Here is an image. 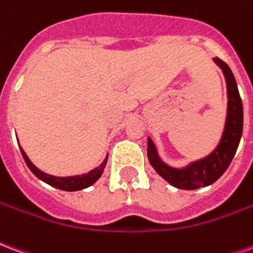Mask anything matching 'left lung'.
<instances>
[{"label": "left lung", "instance_id": "8db88e82", "mask_svg": "<svg viewBox=\"0 0 253 253\" xmlns=\"http://www.w3.org/2000/svg\"><path fill=\"white\" fill-rule=\"evenodd\" d=\"M212 61L222 70L226 81L228 107L222 135L211 153L191 161L184 167L176 168L168 165L160 157L157 146L154 145L152 138L148 137V159L150 165L170 186L180 190H196L199 187H207L217 181L232 163L243 135V101L233 73L219 58H212Z\"/></svg>", "mask_w": 253, "mask_h": 253}]
</instances>
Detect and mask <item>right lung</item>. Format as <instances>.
I'll return each mask as SVG.
<instances>
[{
    "label": "right lung",
    "mask_w": 253,
    "mask_h": 253,
    "mask_svg": "<svg viewBox=\"0 0 253 253\" xmlns=\"http://www.w3.org/2000/svg\"><path fill=\"white\" fill-rule=\"evenodd\" d=\"M20 150H21V154H23V157H24L25 164L28 165V168L31 169V172H32L38 179H41L42 181L47 183L48 186L55 187L58 190L62 191H80L84 190V188H88V187H90L92 184H94V183L100 179V176L103 175L105 165H107V160H108V154H107L104 161H103L99 167H96L94 169L89 170L88 173L74 176H52L46 173V172H43V170H41L39 168H36L35 165L32 164V161L28 159V156L25 154L23 148H20Z\"/></svg>",
    "instance_id": "1"
}]
</instances>
